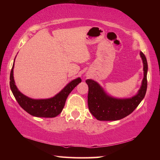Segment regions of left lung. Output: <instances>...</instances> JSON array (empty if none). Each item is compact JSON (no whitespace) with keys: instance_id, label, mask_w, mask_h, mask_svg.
<instances>
[{"instance_id":"8db88e82","label":"left lung","mask_w":160,"mask_h":160,"mask_svg":"<svg viewBox=\"0 0 160 160\" xmlns=\"http://www.w3.org/2000/svg\"><path fill=\"white\" fill-rule=\"evenodd\" d=\"M143 63L144 78L138 92L131 98L117 99L105 92L103 88L93 80L88 79V108L90 113L99 121H116L123 118L133 112L145 97L147 91L148 62L142 51L140 52Z\"/></svg>"}]
</instances>
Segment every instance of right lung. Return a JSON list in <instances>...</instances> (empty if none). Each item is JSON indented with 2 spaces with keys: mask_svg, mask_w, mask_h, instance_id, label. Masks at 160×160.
I'll use <instances>...</instances> for the list:
<instances>
[{
  "mask_svg": "<svg viewBox=\"0 0 160 160\" xmlns=\"http://www.w3.org/2000/svg\"><path fill=\"white\" fill-rule=\"evenodd\" d=\"M15 62V61H14ZM13 64L10 75V87L15 99L22 109L32 116L37 117H56L63 110L66 99L71 91L81 82L80 78L72 80L60 92L53 97L44 99H34L24 95L15 85L13 77Z\"/></svg>",
  "mask_w": 160,
  "mask_h": 160,
  "instance_id": "1",
  "label": "right lung"
}]
</instances>
